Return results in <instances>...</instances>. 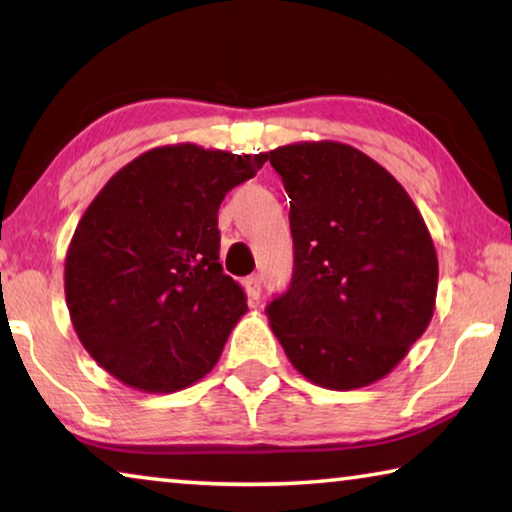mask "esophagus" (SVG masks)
I'll use <instances>...</instances> for the list:
<instances>
[{"instance_id": "obj_1", "label": "esophagus", "mask_w": 512, "mask_h": 512, "mask_svg": "<svg viewBox=\"0 0 512 512\" xmlns=\"http://www.w3.org/2000/svg\"><path fill=\"white\" fill-rule=\"evenodd\" d=\"M244 287L250 300H257L259 293H262V275H250L244 280Z\"/></svg>"}]
</instances>
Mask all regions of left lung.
<instances>
[{
  "label": "left lung",
  "mask_w": 512,
  "mask_h": 512,
  "mask_svg": "<svg viewBox=\"0 0 512 512\" xmlns=\"http://www.w3.org/2000/svg\"><path fill=\"white\" fill-rule=\"evenodd\" d=\"M291 198L293 277L266 307L300 375L329 391L386 377L433 316L438 257L404 187L341 142L268 153Z\"/></svg>",
  "instance_id": "1"
}]
</instances>
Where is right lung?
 <instances>
[{
    "label": "right lung",
    "instance_id": "right-lung-1",
    "mask_svg": "<svg viewBox=\"0 0 512 512\" xmlns=\"http://www.w3.org/2000/svg\"><path fill=\"white\" fill-rule=\"evenodd\" d=\"M268 153L173 144L112 176L65 257V298L90 357L126 386L173 393L205 377L246 293L219 264V205Z\"/></svg>",
    "mask_w": 512,
    "mask_h": 512
}]
</instances>
